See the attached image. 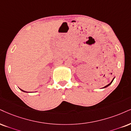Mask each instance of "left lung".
<instances>
[{"label":"left lung","mask_w":131,"mask_h":131,"mask_svg":"<svg viewBox=\"0 0 131 131\" xmlns=\"http://www.w3.org/2000/svg\"><path fill=\"white\" fill-rule=\"evenodd\" d=\"M114 79H113V80H112V81H111V83L109 84H107V85H106V86H104V88H103V89H104V88H107V87H108V86H109V85H110L111 84H112V82H113V81H114Z\"/></svg>","instance_id":"1"}]
</instances>
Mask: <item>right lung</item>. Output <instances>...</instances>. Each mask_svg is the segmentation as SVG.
Wrapping results in <instances>:
<instances>
[{
  "instance_id": "obj_1",
  "label": "right lung",
  "mask_w": 131,
  "mask_h": 131,
  "mask_svg": "<svg viewBox=\"0 0 131 131\" xmlns=\"http://www.w3.org/2000/svg\"><path fill=\"white\" fill-rule=\"evenodd\" d=\"M21 90H22V92H25V91H24V90H22V89H20Z\"/></svg>"
}]
</instances>
